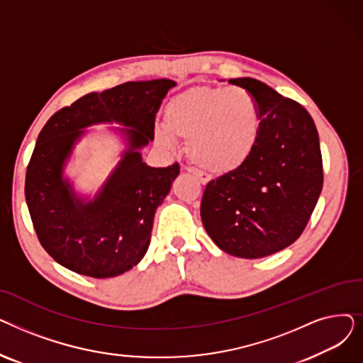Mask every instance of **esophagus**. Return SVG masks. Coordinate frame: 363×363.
Masks as SVG:
<instances>
[{
	"label": "esophagus",
	"instance_id": "obj_1",
	"mask_svg": "<svg viewBox=\"0 0 363 363\" xmlns=\"http://www.w3.org/2000/svg\"><path fill=\"white\" fill-rule=\"evenodd\" d=\"M185 169H186L188 172H191V174H194L196 177H199L203 184H207L208 181H211V175H207L206 172H203V170H199V169H196V167H185Z\"/></svg>",
	"mask_w": 363,
	"mask_h": 363
}]
</instances>
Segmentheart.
<instances>
[{"label": "heart", "instance_id": "heart-1", "mask_svg": "<svg viewBox=\"0 0 363 363\" xmlns=\"http://www.w3.org/2000/svg\"><path fill=\"white\" fill-rule=\"evenodd\" d=\"M166 123L155 138L174 148L177 137L188 141V156L213 174H231L255 152L262 129L260 108L241 86H193L177 94L164 108Z\"/></svg>", "mask_w": 363, "mask_h": 363}]
</instances>
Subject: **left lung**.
Segmentation results:
<instances>
[{"label":"left lung","mask_w":363,"mask_h":363,"mask_svg":"<svg viewBox=\"0 0 363 363\" xmlns=\"http://www.w3.org/2000/svg\"><path fill=\"white\" fill-rule=\"evenodd\" d=\"M256 99L262 129L247 163L207 184L201 222L225 253L259 259L291 245L322 191L319 137L308 110L253 78L230 79Z\"/></svg>","instance_id":"left-lung-1"}]
</instances>
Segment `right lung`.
I'll return each instance as SVG.
<instances>
[{
	"mask_svg": "<svg viewBox=\"0 0 363 363\" xmlns=\"http://www.w3.org/2000/svg\"><path fill=\"white\" fill-rule=\"evenodd\" d=\"M170 79L126 82L91 92L57 111L36 140L25 197L38 240L65 268L92 278L118 277L148 250L156 208L169 194L179 164L151 167L141 150L155 140L156 113ZM119 123L123 159L94 199L78 196L64 166L85 127Z\"/></svg>",
	"mask_w": 363,
	"mask_h": 363,
	"instance_id": "right-lung-1",
	"label": "right lung"
}]
</instances>
